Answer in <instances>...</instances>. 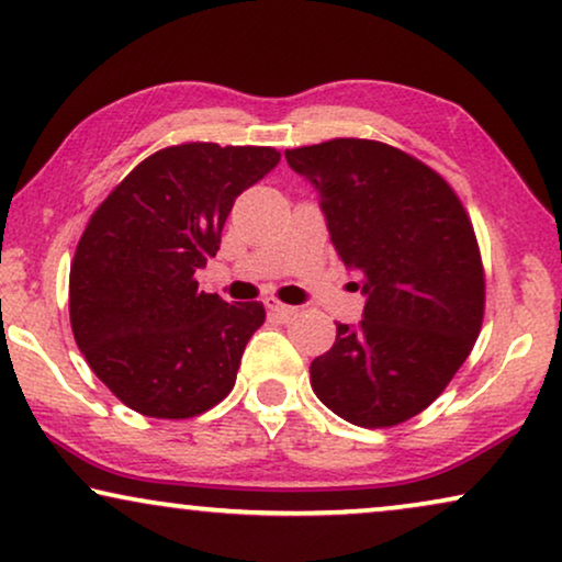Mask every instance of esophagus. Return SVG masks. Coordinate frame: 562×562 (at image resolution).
I'll return each instance as SVG.
<instances>
[{
  "instance_id": "obj_1",
  "label": "esophagus",
  "mask_w": 562,
  "mask_h": 562,
  "mask_svg": "<svg viewBox=\"0 0 562 562\" xmlns=\"http://www.w3.org/2000/svg\"><path fill=\"white\" fill-rule=\"evenodd\" d=\"M265 303H267V308L272 311V313H277V316H280V318L290 321V318H295V316H297V308H295V305L280 303V301H277V297H267Z\"/></svg>"
}]
</instances>
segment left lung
Masks as SVG:
<instances>
[{
  "instance_id": "obj_1",
  "label": "left lung",
  "mask_w": 562,
  "mask_h": 562,
  "mask_svg": "<svg viewBox=\"0 0 562 562\" xmlns=\"http://www.w3.org/2000/svg\"><path fill=\"white\" fill-rule=\"evenodd\" d=\"M285 159L321 194L344 265L368 295L359 326L311 362L313 393L344 422L387 429L422 414L475 347L485 272L450 182L401 148L331 138Z\"/></svg>"
}]
</instances>
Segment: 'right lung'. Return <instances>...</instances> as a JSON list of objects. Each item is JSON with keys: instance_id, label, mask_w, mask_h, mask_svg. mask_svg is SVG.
<instances>
[{"instance_id": "1", "label": "right lung", "mask_w": 562, "mask_h": 562, "mask_svg": "<svg viewBox=\"0 0 562 562\" xmlns=\"http://www.w3.org/2000/svg\"><path fill=\"white\" fill-rule=\"evenodd\" d=\"M277 161L272 146H167L97 205L71 261V331L128 408L179 422L234 391L265 305L203 293L194 272L218 251L238 194Z\"/></svg>"}]
</instances>
